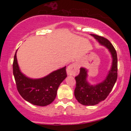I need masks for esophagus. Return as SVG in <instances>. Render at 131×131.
I'll list each match as a JSON object with an SVG mask.
<instances>
[{
  "label": "esophagus",
  "mask_w": 131,
  "mask_h": 131,
  "mask_svg": "<svg viewBox=\"0 0 131 131\" xmlns=\"http://www.w3.org/2000/svg\"><path fill=\"white\" fill-rule=\"evenodd\" d=\"M67 74L70 76H75L79 73V64L76 63L71 64L67 69Z\"/></svg>",
  "instance_id": "esophagus-1"
}]
</instances>
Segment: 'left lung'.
Here are the masks:
<instances>
[{
	"label": "left lung",
	"mask_w": 131,
	"mask_h": 131,
	"mask_svg": "<svg viewBox=\"0 0 131 131\" xmlns=\"http://www.w3.org/2000/svg\"><path fill=\"white\" fill-rule=\"evenodd\" d=\"M102 46L108 49L112 57V65L106 78L102 82L91 85L87 81L88 70L81 68L80 73L75 79L76 81L74 96L79 103L83 105H95L104 100L112 91L118 78V58L115 48L105 37L91 34Z\"/></svg>",
	"instance_id": "obj_1"
}]
</instances>
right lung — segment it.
I'll return each instance as SVG.
<instances>
[{"label": "right lung", "mask_w": 131, "mask_h": 131, "mask_svg": "<svg viewBox=\"0 0 131 131\" xmlns=\"http://www.w3.org/2000/svg\"><path fill=\"white\" fill-rule=\"evenodd\" d=\"M15 54L13 73L19 94L27 102L37 106H47L55 100L57 90L67 76L66 67L39 79H32L21 72Z\"/></svg>", "instance_id": "right-lung-1"}]
</instances>
